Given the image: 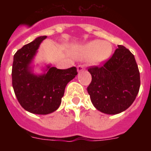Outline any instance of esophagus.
<instances>
[{
  "instance_id": "esophagus-1",
  "label": "esophagus",
  "mask_w": 151,
  "mask_h": 151,
  "mask_svg": "<svg viewBox=\"0 0 151 151\" xmlns=\"http://www.w3.org/2000/svg\"><path fill=\"white\" fill-rule=\"evenodd\" d=\"M84 69H85V67H84L83 65H78V66H77V71H78V73L83 71Z\"/></svg>"
}]
</instances>
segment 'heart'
<instances>
[{
  "instance_id": "1",
  "label": "heart",
  "mask_w": 151,
  "mask_h": 151,
  "mask_svg": "<svg viewBox=\"0 0 151 151\" xmlns=\"http://www.w3.org/2000/svg\"><path fill=\"white\" fill-rule=\"evenodd\" d=\"M113 47L110 42L94 40L80 47L76 56L81 59L88 58L89 62L93 65H99L110 57Z\"/></svg>"
}]
</instances>
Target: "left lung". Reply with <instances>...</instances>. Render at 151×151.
Segmentation results:
<instances>
[{"mask_svg":"<svg viewBox=\"0 0 151 151\" xmlns=\"http://www.w3.org/2000/svg\"><path fill=\"white\" fill-rule=\"evenodd\" d=\"M92 80L87 90L94 107L115 115L127 110L140 88V73L134 57L118 45L113 55L101 67H90Z\"/></svg>","mask_w":151,"mask_h":151,"instance_id":"obj_1","label":"left lung"}]
</instances>
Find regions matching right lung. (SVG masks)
Listing matches in <instances>:
<instances>
[{"label": "right lung", "instance_id": "1", "mask_svg": "<svg viewBox=\"0 0 151 151\" xmlns=\"http://www.w3.org/2000/svg\"><path fill=\"white\" fill-rule=\"evenodd\" d=\"M47 36H40L24 45L13 56L12 84L19 103L29 113L49 114L59 108L65 88L76 77V67L58 69L51 64L41 68L43 73H34L35 57Z\"/></svg>", "mask_w": 151, "mask_h": 151}]
</instances>
